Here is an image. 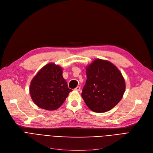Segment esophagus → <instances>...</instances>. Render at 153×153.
Returning <instances> with one entry per match:
<instances>
[{"label":"esophagus","instance_id":"34e87169","mask_svg":"<svg viewBox=\"0 0 153 153\" xmlns=\"http://www.w3.org/2000/svg\"><path fill=\"white\" fill-rule=\"evenodd\" d=\"M80 89H81V88H80L79 86H77V87L75 88V89H74V90L79 91H80Z\"/></svg>","mask_w":153,"mask_h":153}]
</instances>
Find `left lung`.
<instances>
[{
  "label": "left lung",
  "instance_id": "obj_1",
  "mask_svg": "<svg viewBox=\"0 0 153 153\" xmlns=\"http://www.w3.org/2000/svg\"><path fill=\"white\" fill-rule=\"evenodd\" d=\"M87 80L82 97L95 112H105L122 99L125 82L120 71L109 61L95 59L86 68Z\"/></svg>",
  "mask_w": 153,
  "mask_h": 153
}]
</instances>
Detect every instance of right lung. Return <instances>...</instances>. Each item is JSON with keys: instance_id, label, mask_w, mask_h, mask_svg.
Instances as JSON below:
<instances>
[{"instance_id": "add662e5", "label": "right lung", "mask_w": 153, "mask_h": 153, "mask_svg": "<svg viewBox=\"0 0 153 153\" xmlns=\"http://www.w3.org/2000/svg\"><path fill=\"white\" fill-rule=\"evenodd\" d=\"M62 69L50 63L40 70L32 80L30 87L31 97L36 105L43 109L54 110L65 101L72 90L62 77Z\"/></svg>"}]
</instances>
